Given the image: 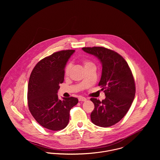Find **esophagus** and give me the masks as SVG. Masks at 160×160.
Returning <instances> with one entry per match:
<instances>
[{
    "label": "esophagus",
    "mask_w": 160,
    "mask_h": 160,
    "mask_svg": "<svg viewBox=\"0 0 160 160\" xmlns=\"http://www.w3.org/2000/svg\"><path fill=\"white\" fill-rule=\"evenodd\" d=\"M78 100H79V102H85V101H86V100H87V99H86L85 97H81V96L79 97Z\"/></svg>",
    "instance_id": "34e87169"
}]
</instances>
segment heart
<instances>
[{"label": "heart", "mask_w": 160, "mask_h": 160, "mask_svg": "<svg viewBox=\"0 0 160 160\" xmlns=\"http://www.w3.org/2000/svg\"><path fill=\"white\" fill-rule=\"evenodd\" d=\"M83 64H84V68L86 69L89 68L91 67H95V65L94 63H93L92 62L88 60H84L83 61ZM72 68V64L71 63H68L66 68H65V74L66 76H68L71 72V70Z\"/></svg>", "instance_id": "heart-1"}]
</instances>
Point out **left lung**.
<instances>
[{"instance_id": "8db88e82", "label": "left lung", "mask_w": 160, "mask_h": 160, "mask_svg": "<svg viewBox=\"0 0 160 160\" xmlns=\"http://www.w3.org/2000/svg\"><path fill=\"white\" fill-rule=\"evenodd\" d=\"M82 49L97 57L102 65L98 86L106 98L102 102L91 98L95 106L91 114L92 122L100 127L112 126L126 115L134 99L136 86L132 71L124 58L112 50L103 47Z\"/></svg>"}]
</instances>
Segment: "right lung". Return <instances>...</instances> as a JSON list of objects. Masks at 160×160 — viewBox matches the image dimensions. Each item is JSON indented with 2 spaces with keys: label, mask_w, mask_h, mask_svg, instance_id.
I'll return each instance as SVG.
<instances>
[{
  "label": "right lung",
  "mask_w": 160,
  "mask_h": 160,
  "mask_svg": "<svg viewBox=\"0 0 160 160\" xmlns=\"http://www.w3.org/2000/svg\"><path fill=\"white\" fill-rule=\"evenodd\" d=\"M74 50L57 52L39 61L32 69L28 82V103L34 118L42 126L52 131L67 127L71 109L78 103L75 97L57 95L64 81L65 68Z\"/></svg>",
  "instance_id": "obj_1"
}]
</instances>
